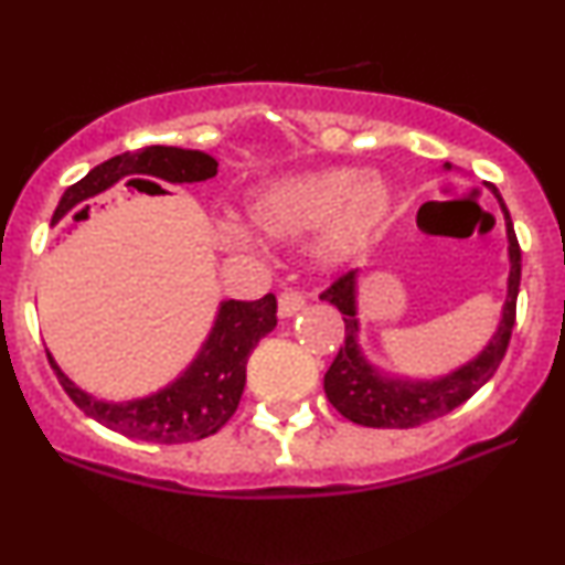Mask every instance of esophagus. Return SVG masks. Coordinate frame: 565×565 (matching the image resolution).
<instances>
[{"instance_id": "obj_1", "label": "esophagus", "mask_w": 565, "mask_h": 565, "mask_svg": "<svg viewBox=\"0 0 565 565\" xmlns=\"http://www.w3.org/2000/svg\"><path fill=\"white\" fill-rule=\"evenodd\" d=\"M305 308V295L302 291H284L281 297H278V316L281 319H289V316H297L300 310Z\"/></svg>"}]
</instances>
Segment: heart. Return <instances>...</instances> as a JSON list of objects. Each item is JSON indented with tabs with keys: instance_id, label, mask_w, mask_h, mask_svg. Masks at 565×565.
Segmentation results:
<instances>
[{
	"instance_id": "1",
	"label": "heart",
	"mask_w": 565,
	"mask_h": 565,
	"mask_svg": "<svg viewBox=\"0 0 565 565\" xmlns=\"http://www.w3.org/2000/svg\"><path fill=\"white\" fill-rule=\"evenodd\" d=\"M391 191L374 174L355 170L300 172L255 191L244 210V228L263 242H289L321 231L319 257L340 265L359 255L391 215ZM225 249L242 246L236 231H220Z\"/></svg>"
}]
</instances>
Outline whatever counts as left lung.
<instances>
[{
	"instance_id": "8db88e82",
	"label": "left lung",
	"mask_w": 565,
	"mask_h": 565,
	"mask_svg": "<svg viewBox=\"0 0 565 565\" xmlns=\"http://www.w3.org/2000/svg\"><path fill=\"white\" fill-rule=\"evenodd\" d=\"M446 170H451V167L446 164ZM494 196L504 212L510 242L508 300H504L502 321H499L497 334L491 337L489 345L481 350L478 359L459 366L457 372L433 382L385 377L369 364L359 345V310H355V278L359 276H355V270L340 276L332 287L321 291V300L337 305L342 321H345V345L340 348L327 377H323V391H327L329 404L342 417H348L350 423L364 427H398V430L425 425L462 406L465 401L472 398L486 382L494 377L504 353H508L512 327H515L518 289H521V244H518L510 212L497 188Z\"/></svg>"
}]
</instances>
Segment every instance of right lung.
<instances>
[{
	"instance_id": "add662e5",
	"label": "right lung",
	"mask_w": 565,
	"mask_h": 565,
	"mask_svg": "<svg viewBox=\"0 0 565 565\" xmlns=\"http://www.w3.org/2000/svg\"><path fill=\"white\" fill-rule=\"evenodd\" d=\"M217 174V161L204 151H185L174 146H146L138 151L119 153L89 170L79 183L63 193L53 223L63 220L82 201L108 191L125 178H135L138 191L164 193V183H201ZM84 210L76 217H82ZM276 327V297L265 295L263 300L244 302L228 300L220 305L215 327L201 345L193 364L180 374L164 391L146 398L108 404L89 393L79 391L53 355L47 353L50 366L55 369L63 391L95 423L127 438L148 440V444H191L215 433L233 417L242 401L246 382V361L265 334Z\"/></svg>"
}]
</instances>
